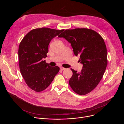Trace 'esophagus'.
Returning a JSON list of instances; mask_svg holds the SVG:
<instances>
[{
    "mask_svg": "<svg viewBox=\"0 0 124 124\" xmlns=\"http://www.w3.org/2000/svg\"><path fill=\"white\" fill-rule=\"evenodd\" d=\"M60 70H65L66 69V68H63V67H60Z\"/></svg>",
    "mask_w": 124,
    "mask_h": 124,
    "instance_id": "esophagus-1",
    "label": "esophagus"
}]
</instances>
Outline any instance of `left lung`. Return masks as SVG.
Segmentation results:
<instances>
[{
  "label": "left lung",
  "instance_id": "1",
  "mask_svg": "<svg viewBox=\"0 0 124 124\" xmlns=\"http://www.w3.org/2000/svg\"><path fill=\"white\" fill-rule=\"evenodd\" d=\"M59 37L67 40L76 56L83 64L81 72L70 69L73 76L69 81L73 90L80 95L90 93L101 79L108 65L107 49L104 40L95 31L88 28L66 29Z\"/></svg>",
  "mask_w": 124,
  "mask_h": 124
}]
</instances>
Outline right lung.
I'll list each match as a JSON object with an SVG mask.
<instances>
[{"label": "right lung", "mask_w": 124, "mask_h": 124, "mask_svg": "<svg viewBox=\"0 0 124 124\" xmlns=\"http://www.w3.org/2000/svg\"><path fill=\"white\" fill-rule=\"evenodd\" d=\"M63 30L47 27L34 29L20 44L18 56L21 73L27 86L35 92L45 90L59 71L58 66L50 67L42 59L47 57L50 41Z\"/></svg>", "instance_id": "right-lung-1"}]
</instances>
